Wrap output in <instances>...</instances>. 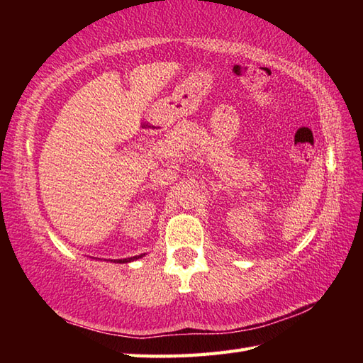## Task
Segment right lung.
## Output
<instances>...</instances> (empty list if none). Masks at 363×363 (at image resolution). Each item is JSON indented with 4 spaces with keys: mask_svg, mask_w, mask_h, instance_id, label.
I'll use <instances>...</instances> for the list:
<instances>
[{
    "mask_svg": "<svg viewBox=\"0 0 363 363\" xmlns=\"http://www.w3.org/2000/svg\"><path fill=\"white\" fill-rule=\"evenodd\" d=\"M138 257H142V256H138ZM137 256L135 257H129V259H118V260H115V262H120V264H125V262H130V260H135V259H138Z\"/></svg>",
    "mask_w": 363,
    "mask_h": 363,
    "instance_id": "1",
    "label": "right lung"
}]
</instances>
